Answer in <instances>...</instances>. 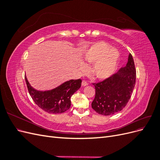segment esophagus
<instances>
[{"instance_id": "obj_1", "label": "esophagus", "mask_w": 160, "mask_h": 160, "mask_svg": "<svg viewBox=\"0 0 160 160\" xmlns=\"http://www.w3.org/2000/svg\"><path fill=\"white\" fill-rule=\"evenodd\" d=\"M81 85L83 87L87 86V85H88V83L85 81H82V83H81Z\"/></svg>"}]
</instances>
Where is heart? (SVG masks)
<instances>
[{"instance_id":"heart-1","label":"heart","mask_w":160,"mask_h":160,"mask_svg":"<svg viewBox=\"0 0 160 160\" xmlns=\"http://www.w3.org/2000/svg\"><path fill=\"white\" fill-rule=\"evenodd\" d=\"M84 60L91 67L92 75L96 79L104 80L113 75L118 65L119 52L114 47H111L105 42L93 43L84 54ZM81 72L88 71V66L81 62L79 66Z\"/></svg>"}]
</instances>
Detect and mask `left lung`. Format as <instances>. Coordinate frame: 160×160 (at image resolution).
Returning a JSON list of instances; mask_svg holds the SVG:
<instances>
[{"mask_svg":"<svg viewBox=\"0 0 160 160\" xmlns=\"http://www.w3.org/2000/svg\"><path fill=\"white\" fill-rule=\"evenodd\" d=\"M136 71L132 55L129 54L126 65L118 72L97 83L91 107L97 113L110 115L122 111L131 98L135 84Z\"/></svg>","mask_w":160,"mask_h":160,"instance_id":"left-lung-1","label":"left lung"}]
</instances>
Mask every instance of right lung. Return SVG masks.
Listing matches in <instances>:
<instances>
[{"instance_id": "obj_1", "label": "right lung", "mask_w": 160, "mask_h": 160, "mask_svg": "<svg viewBox=\"0 0 160 160\" xmlns=\"http://www.w3.org/2000/svg\"><path fill=\"white\" fill-rule=\"evenodd\" d=\"M27 88L32 99L38 107L49 113H62L71 107V98L81 88V79H71L57 88L47 91L33 88L25 77Z\"/></svg>"}]
</instances>
